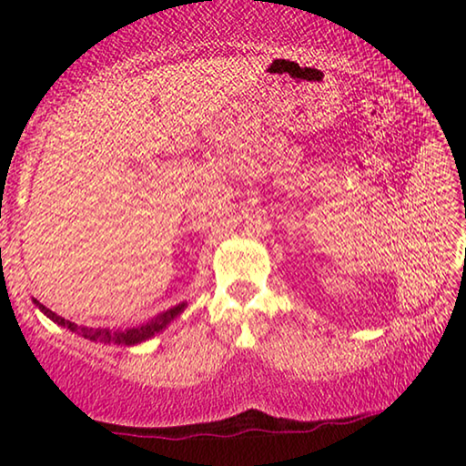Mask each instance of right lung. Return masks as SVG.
Segmentation results:
<instances>
[{
  "mask_svg": "<svg viewBox=\"0 0 466 466\" xmlns=\"http://www.w3.org/2000/svg\"><path fill=\"white\" fill-rule=\"evenodd\" d=\"M33 302L38 306V310L46 314V319H51L57 325L66 327L74 333H80L84 339H90V341H100V343H113V345H136L146 341V339L154 337L156 333H160L162 329L168 327L170 320H175L180 312L187 309V302H180L177 306H172L170 310H164L160 314H156L152 320H147L146 325L141 327H133V329H123V330H110V329H92V327H77L76 322L66 320L59 314H55L53 310L43 306L38 299H33Z\"/></svg>",
  "mask_w": 466,
  "mask_h": 466,
  "instance_id": "right-lung-1",
  "label": "right lung"
}]
</instances>
